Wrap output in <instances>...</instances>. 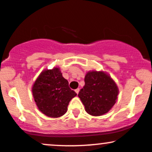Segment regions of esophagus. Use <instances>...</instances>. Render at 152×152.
<instances>
[{
    "label": "esophagus",
    "mask_w": 152,
    "mask_h": 152,
    "mask_svg": "<svg viewBox=\"0 0 152 152\" xmlns=\"http://www.w3.org/2000/svg\"><path fill=\"white\" fill-rule=\"evenodd\" d=\"M75 92H76L77 94H79V92H80V88H77V89L75 90Z\"/></svg>",
    "instance_id": "34e87169"
}]
</instances>
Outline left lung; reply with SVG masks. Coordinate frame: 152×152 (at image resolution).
<instances>
[{"mask_svg": "<svg viewBox=\"0 0 152 152\" xmlns=\"http://www.w3.org/2000/svg\"><path fill=\"white\" fill-rule=\"evenodd\" d=\"M118 88L110 76L104 72H88L85 77V86L78 96L86 111L93 116L107 113L116 103Z\"/></svg>", "mask_w": 152, "mask_h": 152, "instance_id": "obj_1", "label": "left lung"}]
</instances>
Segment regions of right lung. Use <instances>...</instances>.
<instances>
[{"instance_id":"1","label":"right lung","mask_w":152,"mask_h":152,"mask_svg":"<svg viewBox=\"0 0 152 152\" xmlns=\"http://www.w3.org/2000/svg\"><path fill=\"white\" fill-rule=\"evenodd\" d=\"M32 91L39 110L48 117L55 118L66 113L70 100L77 96L57 67L42 72Z\"/></svg>"}]
</instances>
